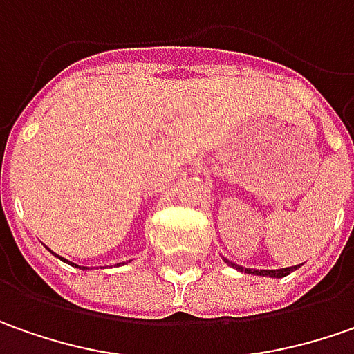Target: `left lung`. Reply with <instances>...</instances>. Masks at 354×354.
<instances>
[{"instance_id": "8db88e82", "label": "left lung", "mask_w": 354, "mask_h": 354, "mask_svg": "<svg viewBox=\"0 0 354 354\" xmlns=\"http://www.w3.org/2000/svg\"><path fill=\"white\" fill-rule=\"evenodd\" d=\"M223 261L229 264V266H233V268H237L239 272H245V274H254V276H268V278H282V276H288L290 272H294V270H298L301 264H296V266H288V268H278V270H257V268H245V266H239L235 262H229L227 259Z\"/></svg>"}]
</instances>
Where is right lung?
<instances>
[{"mask_svg": "<svg viewBox=\"0 0 354 354\" xmlns=\"http://www.w3.org/2000/svg\"><path fill=\"white\" fill-rule=\"evenodd\" d=\"M46 249H48V247H46ZM50 252H53V250H50ZM53 254H55V257H58L56 252H53ZM58 259H60V261H64V262H70V261H66V259H62V257H58ZM70 264L74 266V262H70ZM76 268H82V270H88V266H78V264H76Z\"/></svg>", "mask_w": 354, "mask_h": 354, "instance_id": "1", "label": "right lung"}]
</instances>
